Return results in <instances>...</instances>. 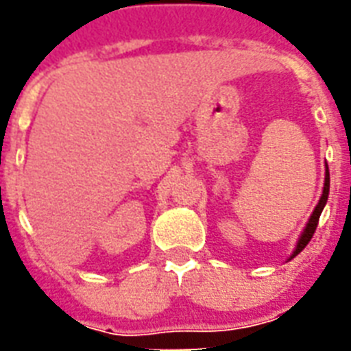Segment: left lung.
<instances>
[{
	"mask_svg": "<svg viewBox=\"0 0 351 351\" xmlns=\"http://www.w3.org/2000/svg\"><path fill=\"white\" fill-rule=\"evenodd\" d=\"M327 197H329V169L325 171L324 193H322V197H319V201H317L316 208H314V213H312V216H310V220H308V223H306L304 231L301 233V239L297 241V246H295L293 254H291V258H289V259H293L297 254H301V252L304 250V246L310 243V239H312V235H314V231H316V228H317V221H319V214H322L325 203H327Z\"/></svg>",
	"mask_w": 351,
	"mask_h": 351,
	"instance_id": "1",
	"label": "left lung"
}]
</instances>
